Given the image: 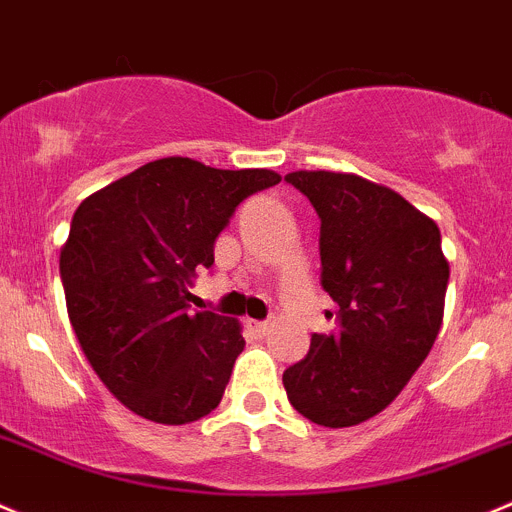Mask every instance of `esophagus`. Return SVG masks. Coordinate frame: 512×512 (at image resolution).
<instances>
[{
    "label": "esophagus",
    "mask_w": 512,
    "mask_h": 512,
    "mask_svg": "<svg viewBox=\"0 0 512 512\" xmlns=\"http://www.w3.org/2000/svg\"><path fill=\"white\" fill-rule=\"evenodd\" d=\"M248 329H251L256 337H266V332H269V324H266V321H248Z\"/></svg>",
    "instance_id": "esophagus-1"
}]
</instances>
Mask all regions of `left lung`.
Returning a JSON list of instances; mask_svg holds the SVG:
<instances>
[{
  "label": "left lung",
  "mask_w": 512,
  "mask_h": 512,
  "mask_svg": "<svg viewBox=\"0 0 512 512\" xmlns=\"http://www.w3.org/2000/svg\"><path fill=\"white\" fill-rule=\"evenodd\" d=\"M286 183L319 213L321 286L339 306L337 332L314 334L284 372L286 394L316 425H359L405 389L440 332L450 281L440 228L359 175L296 170Z\"/></svg>",
  "instance_id": "1"
}]
</instances>
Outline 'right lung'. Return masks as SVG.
Listing matches in <instances>:
<instances>
[{"instance_id":"right-lung-1","label":"right lung","mask_w":512,"mask_h":512,"mask_svg":"<svg viewBox=\"0 0 512 512\" xmlns=\"http://www.w3.org/2000/svg\"><path fill=\"white\" fill-rule=\"evenodd\" d=\"M266 168L160 158L80 203L60 253L67 314L87 362L128 410L186 425L216 410L241 324L191 311L188 286L241 201L276 186Z\"/></svg>"}]
</instances>
